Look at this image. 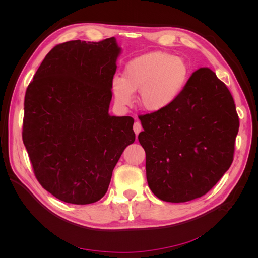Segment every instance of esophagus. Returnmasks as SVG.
Masks as SVG:
<instances>
[{
    "instance_id": "1",
    "label": "esophagus",
    "mask_w": 258,
    "mask_h": 258,
    "mask_svg": "<svg viewBox=\"0 0 258 258\" xmlns=\"http://www.w3.org/2000/svg\"><path fill=\"white\" fill-rule=\"evenodd\" d=\"M142 130V126H141V123H140L139 121H136L135 122V124H134V131L136 132V135L138 136L139 134H140V131Z\"/></svg>"
}]
</instances>
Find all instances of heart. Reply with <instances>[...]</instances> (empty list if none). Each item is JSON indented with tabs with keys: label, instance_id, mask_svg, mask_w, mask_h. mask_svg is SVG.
Listing matches in <instances>:
<instances>
[{
	"label": "heart",
	"instance_id": "heart-1",
	"mask_svg": "<svg viewBox=\"0 0 258 258\" xmlns=\"http://www.w3.org/2000/svg\"><path fill=\"white\" fill-rule=\"evenodd\" d=\"M187 79V67L178 57L165 51H152L130 60L123 76L113 77L111 88L116 103L126 107L134 103V92L140 90V104L157 112L178 96Z\"/></svg>",
	"mask_w": 258,
	"mask_h": 258
}]
</instances>
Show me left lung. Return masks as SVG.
<instances>
[{
    "mask_svg": "<svg viewBox=\"0 0 258 258\" xmlns=\"http://www.w3.org/2000/svg\"><path fill=\"white\" fill-rule=\"evenodd\" d=\"M139 118L147 183L160 200L204 196L231 166L239 117L227 86L211 69H198L167 107Z\"/></svg>",
    "mask_w": 258,
    "mask_h": 258,
    "instance_id": "left-lung-1",
    "label": "left lung"
}]
</instances>
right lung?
<instances>
[{"mask_svg":"<svg viewBox=\"0 0 258 258\" xmlns=\"http://www.w3.org/2000/svg\"><path fill=\"white\" fill-rule=\"evenodd\" d=\"M119 53L115 37L58 44L27 88L23 144L38 183L68 204L102 198L136 140L132 117L108 114Z\"/></svg>","mask_w":258,"mask_h":258,"instance_id":"right-lung-1","label":"right lung"}]
</instances>
